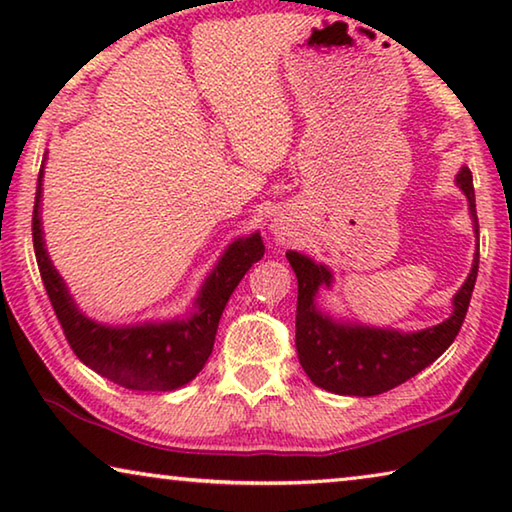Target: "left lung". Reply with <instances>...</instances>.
Masks as SVG:
<instances>
[{"mask_svg":"<svg viewBox=\"0 0 512 512\" xmlns=\"http://www.w3.org/2000/svg\"><path fill=\"white\" fill-rule=\"evenodd\" d=\"M456 185L467 196L474 232L479 235L472 171L467 167L458 171ZM287 259L298 277L296 350L302 370L316 386L329 393L357 397H372L404 384L454 343L470 307L476 273H479V250H476L472 271L454 296L452 316L422 332L402 334L395 329L336 323L314 302L318 289L323 284L325 287L332 284L329 268L296 250H289Z\"/></svg>","mask_w":512,"mask_h":512,"instance_id":"left-lung-1","label":"left lung"}]
</instances>
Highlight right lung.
<instances>
[{
    "label": "right lung",
    "mask_w": 512,
    "mask_h": 512,
    "mask_svg": "<svg viewBox=\"0 0 512 512\" xmlns=\"http://www.w3.org/2000/svg\"><path fill=\"white\" fill-rule=\"evenodd\" d=\"M45 162L38 173L36 205H33V248L51 307L63 327L67 343L85 366L131 391H176L203 370L214 348L216 327L225 305L248 268L264 257L259 232L232 241L207 275L194 311L187 318L133 327H110L90 320L74 305L63 277L51 264L42 239L40 196Z\"/></svg>",
    "instance_id": "1"
}]
</instances>
